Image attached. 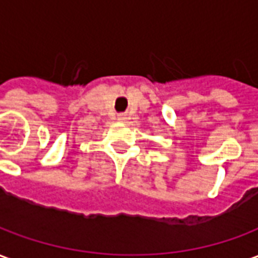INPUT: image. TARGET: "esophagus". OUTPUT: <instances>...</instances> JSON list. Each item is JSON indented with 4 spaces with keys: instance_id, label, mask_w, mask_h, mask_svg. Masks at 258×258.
Returning <instances> with one entry per match:
<instances>
[{
    "instance_id": "obj_1",
    "label": "esophagus",
    "mask_w": 258,
    "mask_h": 258,
    "mask_svg": "<svg viewBox=\"0 0 258 258\" xmlns=\"http://www.w3.org/2000/svg\"><path fill=\"white\" fill-rule=\"evenodd\" d=\"M117 118L120 121H125V120H127V114H123V113H121V114H118Z\"/></svg>"
}]
</instances>
